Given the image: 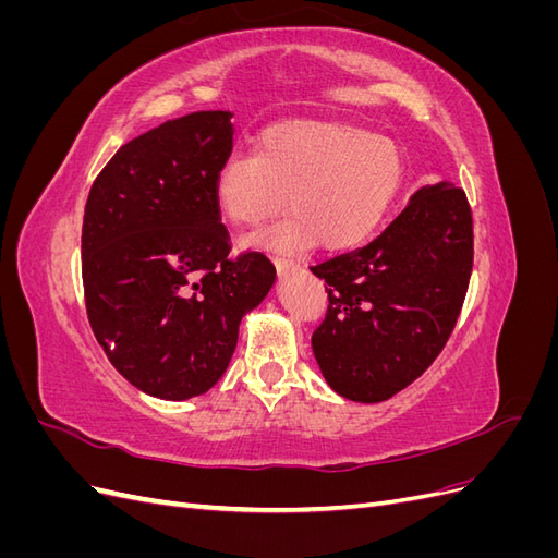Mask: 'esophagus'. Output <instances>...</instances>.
<instances>
[{"label": "esophagus", "mask_w": 558, "mask_h": 558, "mask_svg": "<svg viewBox=\"0 0 558 558\" xmlns=\"http://www.w3.org/2000/svg\"><path fill=\"white\" fill-rule=\"evenodd\" d=\"M275 265H277V272L279 275H289V272H298V269L302 267L298 260H291V258H283V256H275Z\"/></svg>", "instance_id": "34e87169"}]
</instances>
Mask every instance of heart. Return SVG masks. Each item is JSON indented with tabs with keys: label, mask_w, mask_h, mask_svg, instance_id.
<instances>
[{
	"label": "heart",
	"mask_w": 558,
	"mask_h": 558,
	"mask_svg": "<svg viewBox=\"0 0 558 558\" xmlns=\"http://www.w3.org/2000/svg\"><path fill=\"white\" fill-rule=\"evenodd\" d=\"M404 185L398 144L344 123H281L265 130L253 154L230 156L214 177L216 209L234 228H258L293 214L260 242L281 251H347L367 242Z\"/></svg>",
	"instance_id": "heart-1"
}]
</instances>
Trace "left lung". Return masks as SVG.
I'll return each instance as SVG.
<instances>
[{
    "mask_svg": "<svg viewBox=\"0 0 558 558\" xmlns=\"http://www.w3.org/2000/svg\"><path fill=\"white\" fill-rule=\"evenodd\" d=\"M472 211L451 183L416 191L377 240L310 269L328 283L312 335L332 391L381 402L440 356L472 272Z\"/></svg>",
    "mask_w": 558,
    "mask_h": 558,
    "instance_id": "8db88e82",
    "label": "left lung"
}]
</instances>
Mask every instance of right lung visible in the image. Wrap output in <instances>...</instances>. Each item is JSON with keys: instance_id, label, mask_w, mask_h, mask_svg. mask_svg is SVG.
Masks as SVG:
<instances>
[{"instance_id": "1", "label": "right lung", "mask_w": 558, "mask_h": 558, "mask_svg": "<svg viewBox=\"0 0 558 558\" xmlns=\"http://www.w3.org/2000/svg\"><path fill=\"white\" fill-rule=\"evenodd\" d=\"M230 111H195L116 150L83 214L86 312L111 365L162 400L207 393L240 320L272 289L265 253L232 244L214 177L232 154Z\"/></svg>"}]
</instances>
